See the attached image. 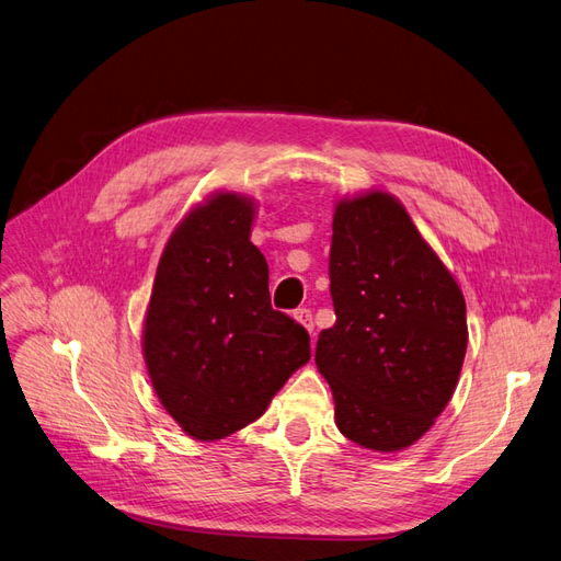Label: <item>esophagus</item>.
<instances>
[{
  "instance_id": "34e87169",
  "label": "esophagus",
  "mask_w": 561,
  "mask_h": 561,
  "mask_svg": "<svg viewBox=\"0 0 561 561\" xmlns=\"http://www.w3.org/2000/svg\"><path fill=\"white\" fill-rule=\"evenodd\" d=\"M294 319H296L298 323H302V327L307 329V333L314 335V321H312V312L307 310V307H300V310H296V312H294Z\"/></svg>"
}]
</instances>
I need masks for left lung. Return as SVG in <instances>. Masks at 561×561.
Returning <instances> with one entry per match:
<instances>
[{
  "instance_id": "8db88e82",
  "label": "left lung",
  "mask_w": 561,
  "mask_h": 561,
  "mask_svg": "<svg viewBox=\"0 0 561 561\" xmlns=\"http://www.w3.org/2000/svg\"><path fill=\"white\" fill-rule=\"evenodd\" d=\"M335 323L314 360L333 391L335 424L352 443L401 451L433 426L457 389L466 300L399 197H340L333 214Z\"/></svg>"
}]
</instances>
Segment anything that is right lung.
Returning a JSON list of instances; mask_svg holds the SVG:
<instances>
[{
  "instance_id": "obj_1",
  "label": "right lung",
  "mask_w": 561,
  "mask_h": 561,
  "mask_svg": "<svg viewBox=\"0 0 561 561\" xmlns=\"http://www.w3.org/2000/svg\"><path fill=\"white\" fill-rule=\"evenodd\" d=\"M256 201L216 191L172 230L141 329L160 405L193 440L259 420L310 360V335L270 305L267 263L251 242Z\"/></svg>"
}]
</instances>
